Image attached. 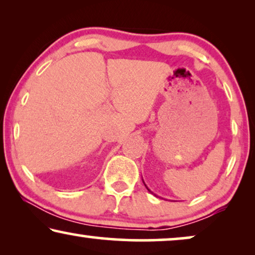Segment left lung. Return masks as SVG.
<instances>
[{"instance_id": "obj_1", "label": "left lung", "mask_w": 255, "mask_h": 255, "mask_svg": "<svg viewBox=\"0 0 255 255\" xmlns=\"http://www.w3.org/2000/svg\"><path fill=\"white\" fill-rule=\"evenodd\" d=\"M144 184H145V183H144ZM145 187H146V184H145ZM146 188H147V187H146ZM147 190L149 191V193H152V191H151V190H149V189H148V188H147ZM152 194H153V193H152Z\"/></svg>"}]
</instances>
